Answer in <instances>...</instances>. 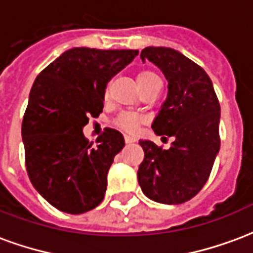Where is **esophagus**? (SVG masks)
I'll return each instance as SVG.
<instances>
[{
	"label": "esophagus",
	"instance_id": "1",
	"mask_svg": "<svg viewBox=\"0 0 253 253\" xmlns=\"http://www.w3.org/2000/svg\"><path fill=\"white\" fill-rule=\"evenodd\" d=\"M125 141H126V143H132L134 142V138L130 137V135H125Z\"/></svg>",
	"mask_w": 253,
	"mask_h": 253
}]
</instances>
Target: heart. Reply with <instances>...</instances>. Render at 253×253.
<instances>
[{"label": "heart", "instance_id": "b5f03b06", "mask_svg": "<svg viewBox=\"0 0 253 253\" xmlns=\"http://www.w3.org/2000/svg\"><path fill=\"white\" fill-rule=\"evenodd\" d=\"M137 83L142 90V89L150 86L153 84L161 83V80L152 70H141L137 74ZM139 123H141V118L138 115H134V114H130V112H123L121 115H118V118L115 119V126L125 130V131H134Z\"/></svg>", "mask_w": 253, "mask_h": 253}]
</instances>
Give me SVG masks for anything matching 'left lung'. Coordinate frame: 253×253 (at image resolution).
<instances>
[{"mask_svg": "<svg viewBox=\"0 0 253 253\" xmlns=\"http://www.w3.org/2000/svg\"><path fill=\"white\" fill-rule=\"evenodd\" d=\"M142 61L159 66L168 80V97L152 128L173 137L170 148L139 141L145 152L138 183L149 199L165 205L190 201L206 184L219 152V101L199 65L167 47H146Z\"/></svg>", "mask_w": 253, "mask_h": 253, "instance_id": "left-lung-1", "label": "left lung"}]
</instances>
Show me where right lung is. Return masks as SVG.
Instances as JSON below:
<instances>
[{"label": "right lung", "mask_w": 253, "mask_h": 253, "mask_svg": "<svg viewBox=\"0 0 253 253\" xmlns=\"http://www.w3.org/2000/svg\"><path fill=\"white\" fill-rule=\"evenodd\" d=\"M137 55L138 50L76 47L32 85L21 125L25 168L36 191L61 211L83 214L104 199L107 173L125 139L107 127L89 142L83 128L103 112L111 78Z\"/></svg>", "instance_id": "obj_1"}]
</instances>
